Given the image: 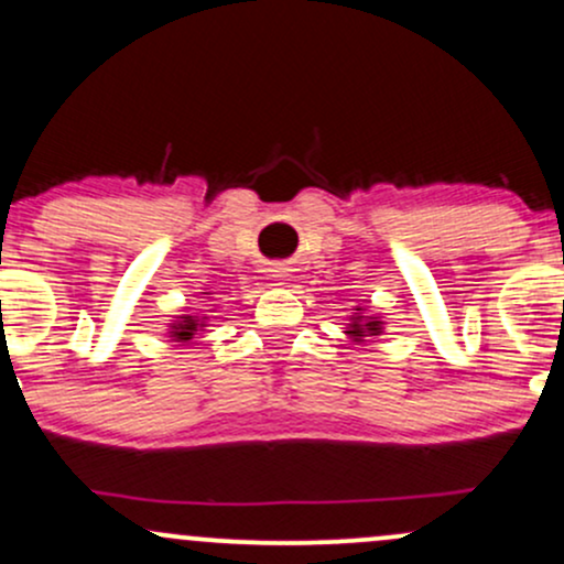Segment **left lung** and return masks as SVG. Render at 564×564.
<instances>
[{"mask_svg": "<svg viewBox=\"0 0 564 564\" xmlns=\"http://www.w3.org/2000/svg\"><path fill=\"white\" fill-rule=\"evenodd\" d=\"M368 332H371V334H379V321H371V323H368ZM349 334H355V336H364V328H360V326H352V332H349Z\"/></svg>", "mask_w": 564, "mask_h": 564, "instance_id": "obj_1", "label": "left lung"}]
</instances>
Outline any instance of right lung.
<instances>
[{
	"label": "right lung",
	"mask_w": 564,
	"mask_h": 564,
	"mask_svg": "<svg viewBox=\"0 0 564 564\" xmlns=\"http://www.w3.org/2000/svg\"><path fill=\"white\" fill-rule=\"evenodd\" d=\"M193 332H196V323L193 321L177 323V326H174V336H177V339H191Z\"/></svg>",
	"instance_id": "right-lung-1"
}]
</instances>
